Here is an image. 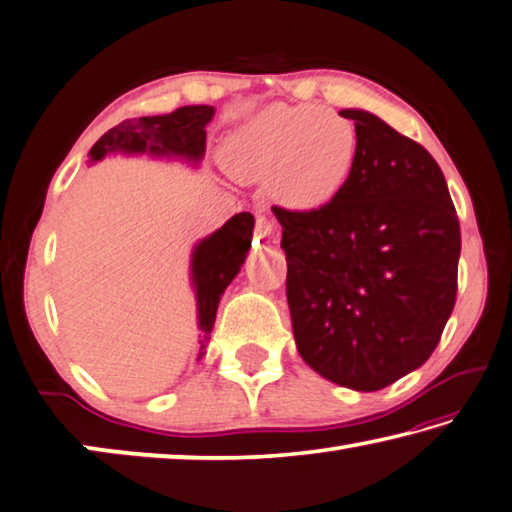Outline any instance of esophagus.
I'll list each match as a JSON object with an SVG mask.
<instances>
[{"label":"esophagus","mask_w":512,"mask_h":512,"mask_svg":"<svg viewBox=\"0 0 512 512\" xmlns=\"http://www.w3.org/2000/svg\"><path fill=\"white\" fill-rule=\"evenodd\" d=\"M256 233H258V238H267V240L276 238V229H274L272 220H267V217L261 213H256Z\"/></svg>","instance_id":"esophagus-1"}]
</instances>
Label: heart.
<instances>
[{"label": "heart", "mask_w": 512, "mask_h": 512, "mask_svg": "<svg viewBox=\"0 0 512 512\" xmlns=\"http://www.w3.org/2000/svg\"><path fill=\"white\" fill-rule=\"evenodd\" d=\"M358 136L347 117L317 106L276 104L233 133L226 167L240 181H267L295 211L329 204L356 167Z\"/></svg>", "instance_id": "1"}]
</instances>
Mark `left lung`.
I'll return each mask as SVG.
<instances>
[{
    "label": "left lung",
    "mask_w": 512,
    "mask_h": 512,
    "mask_svg": "<svg viewBox=\"0 0 512 512\" xmlns=\"http://www.w3.org/2000/svg\"><path fill=\"white\" fill-rule=\"evenodd\" d=\"M356 167L313 211L274 206L301 358L374 392L424 365L456 304L460 222L445 174L420 142L356 108Z\"/></svg>",
    "instance_id": "1"
}]
</instances>
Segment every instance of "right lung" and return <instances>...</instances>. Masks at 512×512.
I'll list each match as a JSON object with an SVG mask.
<instances>
[{
    "instance_id": "add662e5",
    "label": "right lung",
    "mask_w": 512,
    "mask_h": 512,
    "mask_svg": "<svg viewBox=\"0 0 512 512\" xmlns=\"http://www.w3.org/2000/svg\"><path fill=\"white\" fill-rule=\"evenodd\" d=\"M213 106H181L170 115L133 117L106 131L90 149V161L111 152L174 154L199 161L206 149V124L213 120ZM254 215L238 213L211 238L201 240L192 256V279L199 304V356L206 354L222 292L236 279L251 247Z\"/></svg>"
}]
</instances>
